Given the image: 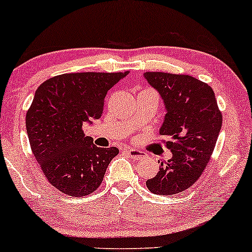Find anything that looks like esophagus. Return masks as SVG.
<instances>
[{
	"mask_svg": "<svg viewBox=\"0 0 252 252\" xmlns=\"http://www.w3.org/2000/svg\"><path fill=\"white\" fill-rule=\"evenodd\" d=\"M126 153H127V155H128L129 158L133 159H141L145 158V154H143L142 152H140V150H136V149H127Z\"/></svg>",
	"mask_w": 252,
	"mask_h": 252,
	"instance_id": "34e87169",
	"label": "esophagus"
}]
</instances>
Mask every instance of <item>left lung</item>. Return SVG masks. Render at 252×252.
I'll return each mask as SVG.
<instances>
[{
  "label": "left lung",
  "mask_w": 252,
  "mask_h": 252,
  "mask_svg": "<svg viewBox=\"0 0 252 252\" xmlns=\"http://www.w3.org/2000/svg\"><path fill=\"white\" fill-rule=\"evenodd\" d=\"M145 78L164 102L159 134L170 139L164 143L172 153L146 185L153 193L171 197L188 190L202 175L220 133L222 113L213 89L190 75L147 71Z\"/></svg>",
  "instance_id": "1"
}]
</instances>
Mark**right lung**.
<instances>
[{
	"label": "right lung",
	"instance_id": "right-lung-1",
	"mask_svg": "<svg viewBox=\"0 0 252 252\" xmlns=\"http://www.w3.org/2000/svg\"><path fill=\"white\" fill-rule=\"evenodd\" d=\"M127 74H62L48 78L35 91L26 112V132L45 177L62 193H93L118 155L116 147L94 146L82 126L102 117L107 91Z\"/></svg>",
	"mask_w": 252,
	"mask_h": 252
}]
</instances>
